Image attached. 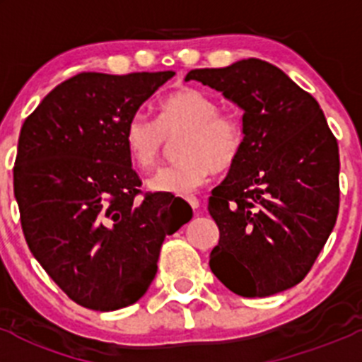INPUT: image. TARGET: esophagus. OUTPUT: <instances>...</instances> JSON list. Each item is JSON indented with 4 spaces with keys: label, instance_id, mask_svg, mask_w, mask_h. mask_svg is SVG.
<instances>
[{
    "label": "esophagus",
    "instance_id": "esophagus-1",
    "mask_svg": "<svg viewBox=\"0 0 362 362\" xmlns=\"http://www.w3.org/2000/svg\"><path fill=\"white\" fill-rule=\"evenodd\" d=\"M185 202L191 204L192 210H198L199 208V199L196 198V196H187V198H185Z\"/></svg>",
    "mask_w": 362,
    "mask_h": 362
}]
</instances>
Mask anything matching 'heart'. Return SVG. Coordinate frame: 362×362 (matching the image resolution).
I'll list each match as a JSON object with an SVG mask.
<instances>
[{"label": "heart", "instance_id": "heart-1", "mask_svg": "<svg viewBox=\"0 0 362 362\" xmlns=\"http://www.w3.org/2000/svg\"><path fill=\"white\" fill-rule=\"evenodd\" d=\"M182 131L177 163L156 171L147 187L160 194H191L202 187L211 170H228L245 145V129L235 115L218 112L214 96L194 87L173 90L158 103V120L138 112L124 127L131 160L141 170L158 164L168 138Z\"/></svg>", "mask_w": 362, "mask_h": 362}]
</instances>
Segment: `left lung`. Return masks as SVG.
Segmentation results:
<instances>
[{
  "mask_svg": "<svg viewBox=\"0 0 362 362\" xmlns=\"http://www.w3.org/2000/svg\"><path fill=\"white\" fill-rule=\"evenodd\" d=\"M243 110L245 145L208 199L214 275L243 298L291 289L312 269L339 208L338 141L312 94L266 61L192 69Z\"/></svg>",
  "mask_w": 362,
  "mask_h": 362,
  "instance_id": "obj_1",
  "label": "left lung"
}]
</instances>
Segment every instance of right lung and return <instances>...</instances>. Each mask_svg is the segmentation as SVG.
<instances>
[{"label":"right lung","instance_id":"obj_1","mask_svg":"<svg viewBox=\"0 0 362 362\" xmlns=\"http://www.w3.org/2000/svg\"><path fill=\"white\" fill-rule=\"evenodd\" d=\"M173 71H83L50 90L24 120L13 194L24 238L50 279L86 308L136 303L160 245L191 221L184 199L144 192L124 127Z\"/></svg>","mask_w":362,"mask_h":362}]
</instances>
